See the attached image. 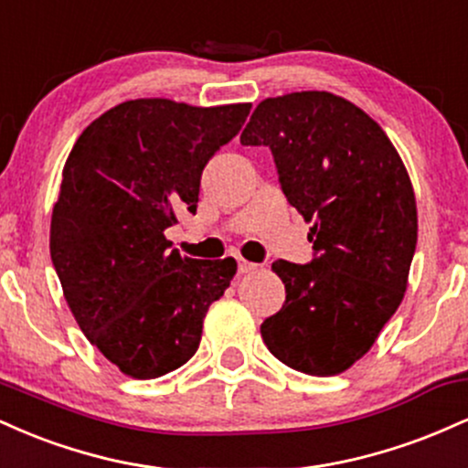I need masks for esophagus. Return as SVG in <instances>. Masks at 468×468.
Masks as SVG:
<instances>
[{
    "instance_id": "esophagus-1",
    "label": "esophagus",
    "mask_w": 468,
    "mask_h": 468,
    "mask_svg": "<svg viewBox=\"0 0 468 468\" xmlns=\"http://www.w3.org/2000/svg\"><path fill=\"white\" fill-rule=\"evenodd\" d=\"M257 268H260V266L252 264V261H246V260H239V261H238L239 275H249V272H255Z\"/></svg>"
}]
</instances>
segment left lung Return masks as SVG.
Instances as JSON below:
<instances>
[{"mask_svg":"<svg viewBox=\"0 0 468 468\" xmlns=\"http://www.w3.org/2000/svg\"><path fill=\"white\" fill-rule=\"evenodd\" d=\"M239 141L271 147L288 202L313 224L314 260L272 264L286 303L261 338L297 372H346L405 297L418 239L410 174L374 118L316 90L261 101Z\"/></svg>","mask_w":468,"mask_h":468,"instance_id":"left-lung-1","label":"left lung"}]
</instances>
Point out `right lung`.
Listing matches in <instances>:
<instances>
[{
    "label": "right lung",
    "mask_w": 468,
    "mask_h": 468,
    "mask_svg": "<svg viewBox=\"0 0 468 468\" xmlns=\"http://www.w3.org/2000/svg\"><path fill=\"white\" fill-rule=\"evenodd\" d=\"M250 103L196 107L136 99L90 122L63 166L50 257L88 341L132 378L196 354L208 305L238 261L191 260L165 230L196 213L204 165L238 136Z\"/></svg>",
    "instance_id": "right-lung-1"
}]
</instances>
